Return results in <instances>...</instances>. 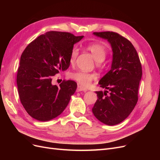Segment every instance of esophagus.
<instances>
[{
    "label": "esophagus",
    "instance_id": "esophagus-1",
    "mask_svg": "<svg viewBox=\"0 0 160 160\" xmlns=\"http://www.w3.org/2000/svg\"><path fill=\"white\" fill-rule=\"evenodd\" d=\"M88 90H87L86 89H85V88H83V87H81V86H80V85H78L77 86V91H78V92H79V91H87Z\"/></svg>",
    "mask_w": 160,
    "mask_h": 160
}]
</instances>
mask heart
<instances>
[{
    "label": "heart",
    "mask_w": 160,
    "mask_h": 160,
    "mask_svg": "<svg viewBox=\"0 0 160 160\" xmlns=\"http://www.w3.org/2000/svg\"><path fill=\"white\" fill-rule=\"evenodd\" d=\"M87 49L91 52L95 60L98 62V63L103 61L108 55L107 48L99 42L90 43V44L87 45ZM78 49L77 47L72 48L70 55L71 63H73L75 62L77 55H78ZM70 77L71 79L75 80L79 85L85 87V88L89 86L91 82L96 79V76L95 75L81 71L72 72L70 75Z\"/></svg>",
    "instance_id": "b5f03b06"
}]
</instances>
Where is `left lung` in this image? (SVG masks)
Here are the masks:
<instances>
[{
    "mask_svg": "<svg viewBox=\"0 0 160 160\" xmlns=\"http://www.w3.org/2000/svg\"><path fill=\"white\" fill-rule=\"evenodd\" d=\"M93 34L109 41L113 61L111 70L99 82L101 88L108 91H96L98 99L92 111L101 122L117 125L128 117L137 104L142 64L137 51L126 38L112 31Z\"/></svg>",
    "mask_w": 160,
    "mask_h": 160,
    "instance_id": "8db88e82",
    "label": "left lung"
}]
</instances>
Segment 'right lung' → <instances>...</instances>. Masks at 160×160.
Returning <instances> with one entry per match:
<instances>
[{
    "instance_id": "1",
    "label": "right lung",
    "mask_w": 160,
    "mask_h": 160,
    "mask_svg": "<svg viewBox=\"0 0 160 160\" xmlns=\"http://www.w3.org/2000/svg\"><path fill=\"white\" fill-rule=\"evenodd\" d=\"M83 36L49 31L28 45L21 56L17 83L19 98L28 114L47 122L65 110L77 89L74 81L52 84V77L70 65L71 52Z\"/></svg>"
}]
</instances>
